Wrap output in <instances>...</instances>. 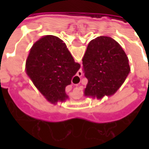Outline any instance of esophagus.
<instances>
[{
  "label": "esophagus",
  "instance_id": "obj_1",
  "mask_svg": "<svg viewBox=\"0 0 149 149\" xmlns=\"http://www.w3.org/2000/svg\"><path fill=\"white\" fill-rule=\"evenodd\" d=\"M81 75H82V72H81Z\"/></svg>",
  "mask_w": 149,
  "mask_h": 149
}]
</instances>
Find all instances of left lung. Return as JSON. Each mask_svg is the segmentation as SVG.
Segmentation results:
<instances>
[{
  "label": "left lung",
  "instance_id": "8db88e82",
  "mask_svg": "<svg viewBox=\"0 0 149 149\" xmlns=\"http://www.w3.org/2000/svg\"><path fill=\"white\" fill-rule=\"evenodd\" d=\"M82 61L88 79L84 95L97 99L115 93L130 72L125 51L109 37L101 36L92 40Z\"/></svg>",
  "mask_w": 149,
  "mask_h": 149
}]
</instances>
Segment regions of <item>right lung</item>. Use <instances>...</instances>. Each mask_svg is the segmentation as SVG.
<instances>
[{"label": "right lung", "instance_id": "right-lung-1", "mask_svg": "<svg viewBox=\"0 0 149 149\" xmlns=\"http://www.w3.org/2000/svg\"><path fill=\"white\" fill-rule=\"evenodd\" d=\"M80 68L63 40L52 35L38 40L26 61L28 76L52 103L66 100L65 88Z\"/></svg>", "mask_w": 149, "mask_h": 149}]
</instances>
